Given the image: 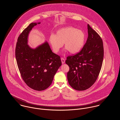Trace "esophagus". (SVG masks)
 <instances>
[{
  "label": "esophagus",
  "mask_w": 120,
  "mask_h": 120,
  "mask_svg": "<svg viewBox=\"0 0 120 120\" xmlns=\"http://www.w3.org/2000/svg\"><path fill=\"white\" fill-rule=\"evenodd\" d=\"M61 60L62 64H64L65 62V59H64L63 58H61Z\"/></svg>",
  "instance_id": "esophagus-1"
}]
</instances>
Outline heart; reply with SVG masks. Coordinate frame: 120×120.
<instances>
[{
	"label": "heart",
	"mask_w": 120,
	"mask_h": 120,
	"mask_svg": "<svg viewBox=\"0 0 120 120\" xmlns=\"http://www.w3.org/2000/svg\"><path fill=\"white\" fill-rule=\"evenodd\" d=\"M86 40V34L81 30L69 26L58 30L51 34L49 41L55 53L58 52L64 43L65 47L71 53H76L83 48Z\"/></svg>",
	"instance_id": "heart-1"
}]
</instances>
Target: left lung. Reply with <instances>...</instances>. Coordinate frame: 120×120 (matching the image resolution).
Here are the masks:
<instances>
[{
    "mask_svg": "<svg viewBox=\"0 0 120 120\" xmlns=\"http://www.w3.org/2000/svg\"><path fill=\"white\" fill-rule=\"evenodd\" d=\"M88 36L81 50L69 56L66 63L69 67L67 73L69 84L82 91L90 88L97 80L101 71L104 55L103 40L88 24Z\"/></svg>",
    "mask_w": 120,
    "mask_h": 120,
    "instance_id": "obj_1",
    "label": "left lung"
}]
</instances>
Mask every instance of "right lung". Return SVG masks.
<instances>
[{"instance_id":"obj_1","label":"right lung","mask_w":120,"mask_h":120,"mask_svg":"<svg viewBox=\"0 0 120 120\" xmlns=\"http://www.w3.org/2000/svg\"><path fill=\"white\" fill-rule=\"evenodd\" d=\"M41 22L31 23L20 34L15 55L21 76L31 89L44 90L51 85L54 76L62 63L60 57L53 53L47 41L35 49L28 45V38L32 28Z\"/></svg>"}]
</instances>
